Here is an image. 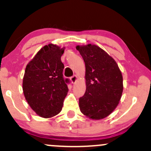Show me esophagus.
<instances>
[{
  "label": "esophagus",
  "instance_id": "obj_1",
  "mask_svg": "<svg viewBox=\"0 0 151 151\" xmlns=\"http://www.w3.org/2000/svg\"><path fill=\"white\" fill-rule=\"evenodd\" d=\"M78 80V77H77V76H76V75H74V76H72V77L71 78V82L73 84H75L76 82V81H77Z\"/></svg>",
  "mask_w": 151,
  "mask_h": 151
}]
</instances>
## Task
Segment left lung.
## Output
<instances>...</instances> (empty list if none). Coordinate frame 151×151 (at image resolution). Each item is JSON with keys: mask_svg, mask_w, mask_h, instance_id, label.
I'll return each instance as SVG.
<instances>
[{"mask_svg": "<svg viewBox=\"0 0 151 151\" xmlns=\"http://www.w3.org/2000/svg\"><path fill=\"white\" fill-rule=\"evenodd\" d=\"M76 49L86 68V91L79 99L80 111L90 119H104L115 110L121 99V71L115 60L97 45H77Z\"/></svg>", "mask_w": 151, "mask_h": 151, "instance_id": "left-lung-1", "label": "left lung"}]
</instances>
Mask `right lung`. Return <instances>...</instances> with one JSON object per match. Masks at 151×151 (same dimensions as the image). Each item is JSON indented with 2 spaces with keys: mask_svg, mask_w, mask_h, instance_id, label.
I'll use <instances>...</instances> for the list:
<instances>
[{
  "mask_svg": "<svg viewBox=\"0 0 151 151\" xmlns=\"http://www.w3.org/2000/svg\"><path fill=\"white\" fill-rule=\"evenodd\" d=\"M65 47L49 44L41 48L27 65L22 91L27 102L37 115L50 118L58 114L68 93L63 78L61 56Z\"/></svg>",
  "mask_w": 151,
  "mask_h": 151,
  "instance_id": "obj_1",
  "label": "right lung"
}]
</instances>
